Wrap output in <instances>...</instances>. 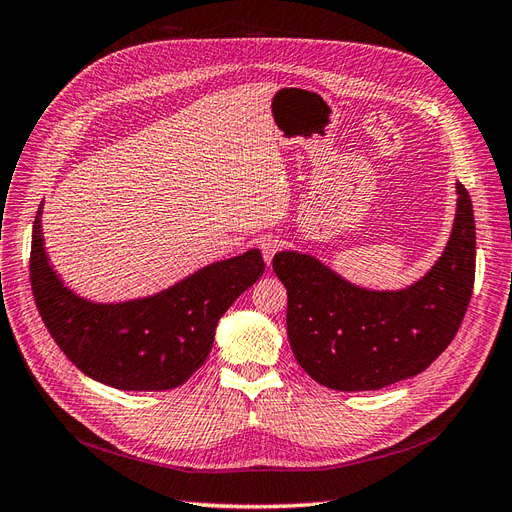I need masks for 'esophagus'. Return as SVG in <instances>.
<instances>
[{
  "mask_svg": "<svg viewBox=\"0 0 512 512\" xmlns=\"http://www.w3.org/2000/svg\"><path fill=\"white\" fill-rule=\"evenodd\" d=\"M259 248H261V255H264V261L270 266L272 264V257L283 248V240L279 236H268V238L261 240Z\"/></svg>",
  "mask_w": 512,
  "mask_h": 512,
  "instance_id": "obj_1",
  "label": "esophagus"
}]
</instances>
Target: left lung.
Wrapping results in <instances>:
<instances>
[{
	"label": "left lung",
	"mask_w": 512,
	"mask_h": 512,
	"mask_svg": "<svg viewBox=\"0 0 512 512\" xmlns=\"http://www.w3.org/2000/svg\"><path fill=\"white\" fill-rule=\"evenodd\" d=\"M457 214L435 266L414 285L373 291L311 255L281 251L272 268L287 289V337L317 384L379 390L425 371L455 339L474 289L472 199L457 182Z\"/></svg>",
	"instance_id": "1"
}]
</instances>
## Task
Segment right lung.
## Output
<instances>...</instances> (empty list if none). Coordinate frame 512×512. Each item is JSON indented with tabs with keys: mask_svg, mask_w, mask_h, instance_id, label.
Segmentation results:
<instances>
[{
	"mask_svg": "<svg viewBox=\"0 0 512 512\" xmlns=\"http://www.w3.org/2000/svg\"><path fill=\"white\" fill-rule=\"evenodd\" d=\"M38 208L29 255L38 313L66 358L118 390H171L206 362L218 319L264 274L257 248L216 261L160 294L118 304L90 302L49 266Z\"/></svg>",
	"mask_w": 512,
	"mask_h": 512,
	"instance_id": "1",
	"label": "right lung"
}]
</instances>
